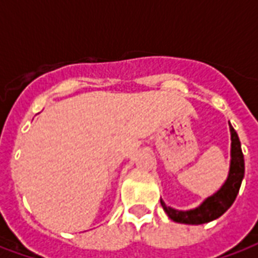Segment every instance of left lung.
I'll return each instance as SVG.
<instances>
[{"label":"left lung","mask_w":258,"mask_h":258,"mask_svg":"<svg viewBox=\"0 0 258 258\" xmlns=\"http://www.w3.org/2000/svg\"><path fill=\"white\" fill-rule=\"evenodd\" d=\"M229 130H231V164H229L227 181L216 194L209 196L202 205L192 210H175L160 199L163 209L173 221L179 224H190V225L206 224L221 217L235 202L244 177V159L239 137L231 124H229Z\"/></svg>","instance_id":"obj_1"}]
</instances>
